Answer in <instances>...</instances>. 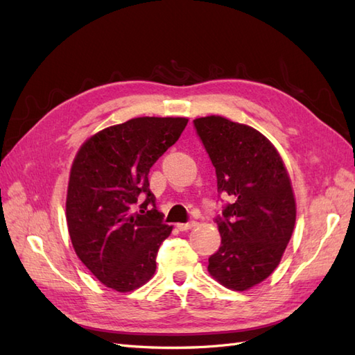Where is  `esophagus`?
I'll return each mask as SVG.
<instances>
[{"mask_svg": "<svg viewBox=\"0 0 355 355\" xmlns=\"http://www.w3.org/2000/svg\"><path fill=\"white\" fill-rule=\"evenodd\" d=\"M176 227H178V230H179V231H188V230H191V228H194V227H196V222H194V220H191V222H187V223H178Z\"/></svg>", "mask_w": 355, "mask_h": 355, "instance_id": "1", "label": "esophagus"}]
</instances>
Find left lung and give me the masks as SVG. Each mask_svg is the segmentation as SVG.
<instances>
[{
    "mask_svg": "<svg viewBox=\"0 0 355 355\" xmlns=\"http://www.w3.org/2000/svg\"><path fill=\"white\" fill-rule=\"evenodd\" d=\"M216 170L219 196H230L214 220L220 247L209 272L225 287L247 290L280 263L296 220V204L283 159L254 128L210 115L194 120Z\"/></svg>",
    "mask_w": 355,
    "mask_h": 355,
    "instance_id": "left-lung-1",
    "label": "left lung"
}]
</instances>
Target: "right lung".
<instances>
[{
	"mask_svg": "<svg viewBox=\"0 0 355 355\" xmlns=\"http://www.w3.org/2000/svg\"><path fill=\"white\" fill-rule=\"evenodd\" d=\"M187 118L141 116L92 136L71 168L67 222L80 261L106 287L132 292L155 272L171 232L148 173L175 145Z\"/></svg>",
	"mask_w": 355,
	"mask_h": 355,
	"instance_id": "right-lung-1",
	"label": "right lung"
}]
</instances>
